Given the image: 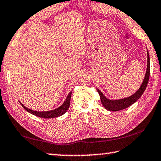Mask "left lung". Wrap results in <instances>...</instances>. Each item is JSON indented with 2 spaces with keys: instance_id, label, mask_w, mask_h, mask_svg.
Returning <instances> with one entry per match:
<instances>
[{
  "instance_id": "8db88e82",
  "label": "left lung",
  "mask_w": 161,
  "mask_h": 161,
  "mask_svg": "<svg viewBox=\"0 0 161 161\" xmlns=\"http://www.w3.org/2000/svg\"><path fill=\"white\" fill-rule=\"evenodd\" d=\"M149 76H150V57H149V53L147 50V69H146V74L144 78H143V83H142V86H140L139 90L135 93L127 97L122 98V99L119 100H109L103 95V92L99 89L97 88V91L100 95L101 103H102L103 105L105 107L106 109L111 112L122 110L124 109L129 108V106H131L134 103H136L142 96L143 92L145 91L146 86L148 85Z\"/></svg>"
}]
</instances>
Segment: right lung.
Masks as SVG:
<instances>
[{
  "label": "right lung",
  "instance_id": "obj_1",
  "mask_svg": "<svg viewBox=\"0 0 161 161\" xmlns=\"http://www.w3.org/2000/svg\"><path fill=\"white\" fill-rule=\"evenodd\" d=\"M71 93L72 92H69V95H68V96L66 98V100L64 101V103L62 104L60 107H58V108L53 109V110H50V111L38 112V111L32 110V109H30L29 108H26L25 106H24V105H22L20 102H19V103L21 104V105L23 107V108L25 109V110H27L28 112H30V113H31L32 114L35 115V116L39 117L51 119V118L60 117L61 115H63L64 114L66 113L70 106V97H71Z\"/></svg>",
  "mask_w": 161,
  "mask_h": 161
}]
</instances>
